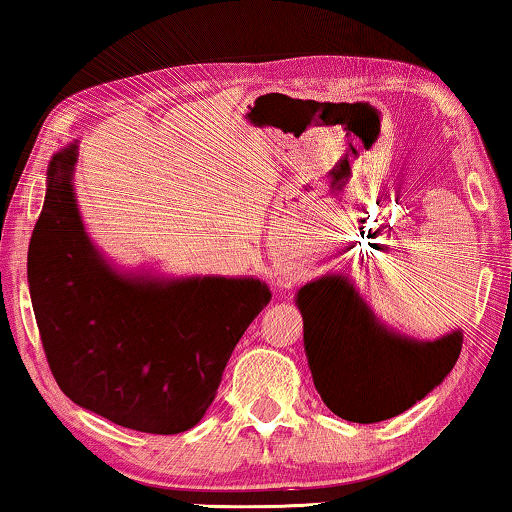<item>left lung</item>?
Segmentation results:
<instances>
[{"mask_svg": "<svg viewBox=\"0 0 512 512\" xmlns=\"http://www.w3.org/2000/svg\"><path fill=\"white\" fill-rule=\"evenodd\" d=\"M297 304L316 390L335 416L352 423L404 413L442 383L461 354V333L435 342L387 333L338 278L307 283Z\"/></svg>", "mask_w": 512, "mask_h": 512, "instance_id": "left-lung-1", "label": "left lung"}]
</instances>
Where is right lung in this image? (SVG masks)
Returning a JSON list of instances; mask_svg holds the SVG:
<instances>
[{"label":"right lung","instance_id":"1","mask_svg":"<svg viewBox=\"0 0 512 512\" xmlns=\"http://www.w3.org/2000/svg\"><path fill=\"white\" fill-rule=\"evenodd\" d=\"M75 146L49 165L28 283L63 394L122 428L177 435L205 416L236 342L269 302L257 278L141 281L103 264L73 196Z\"/></svg>","mask_w":512,"mask_h":512}]
</instances>
